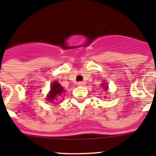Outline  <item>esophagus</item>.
Returning <instances> with one entry per match:
<instances>
[{
    "label": "esophagus",
    "mask_w": 156,
    "mask_h": 156,
    "mask_svg": "<svg viewBox=\"0 0 156 156\" xmlns=\"http://www.w3.org/2000/svg\"><path fill=\"white\" fill-rule=\"evenodd\" d=\"M85 82H81V81H80V82H79V83H78V85H79V86H81V87H83V86H85Z\"/></svg>",
    "instance_id": "1"
}]
</instances>
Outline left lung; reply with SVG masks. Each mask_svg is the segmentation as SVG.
<instances>
[{"label":"left lung","instance_id":"1","mask_svg":"<svg viewBox=\"0 0 156 156\" xmlns=\"http://www.w3.org/2000/svg\"><path fill=\"white\" fill-rule=\"evenodd\" d=\"M102 85H103V84H102ZM104 89H105V90H107V88H108V87H105V86H104Z\"/></svg>","mask_w":156,"mask_h":156}]
</instances>
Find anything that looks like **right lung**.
I'll return each mask as SVG.
<instances>
[{"mask_svg": "<svg viewBox=\"0 0 156 156\" xmlns=\"http://www.w3.org/2000/svg\"><path fill=\"white\" fill-rule=\"evenodd\" d=\"M64 90L62 88V86L58 83V82H54L52 83V87H51V91H50L49 94L48 95V98H47V101H51V102H53V100L56 98L57 96L60 95L62 92H64Z\"/></svg>", "mask_w": 156, "mask_h": 156, "instance_id": "add662e5", "label": "right lung"}]
</instances>
